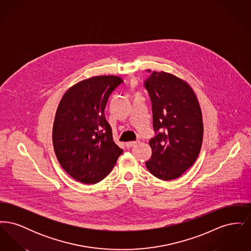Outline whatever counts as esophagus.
I'll use <instances>...</instances> for the list:
<instances>
[{
  "mask_svg": "<svg viewBox=\"0 0 251 251\" xmlns=\"http://www.w3.org/2000/svg\"><path fill=\"white\" fill-rule=\"evenodd\" d=\"M139 143V141H131V142H127L126 143V147L127 148H131V147H134L135 145Z\"/></svg>",
  "mask_w": 251,
  "mask_h": 251,
  "instance_id": "1",
  "label": "esophagus"
}]
</instances>
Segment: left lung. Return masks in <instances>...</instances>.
<instances>
[{"instance_id":"8db88e82","label":"left lung","mask_w":251,"mask_h":251,"mask_svg":"<svg viewBox=\"0 0 251 251\" xmlns=\"http://www.w3.org/2000/svg\"><path fill=\"white\" fill-rule=\"evenodd\" d=\"M144 84L152 103L156 132L150 140L152 154L146 166L158 179H177L194 165L201 149L202 113L198 98L185 81L167 72H152Z\"/></svg>"}]
</instances>
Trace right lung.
<instances>
[{"mask_svg": "<svg viewBox=\"0 0 251 251\" xmlns=\"http://www.w3.org/2000/svg\"><path fill=\"white\" fill-rule=\"evenodd\" d=\"M122 83L115 75L94 76L72 85L60 100L53 149L60 166L80 182L94 184L104 179L123 152L104 117L109 97Z\"/></svg>", "mask_w": 251, "mask_h": 251, "instance_id": "right-lung-1", "label": "right lung"}]
</instances>
